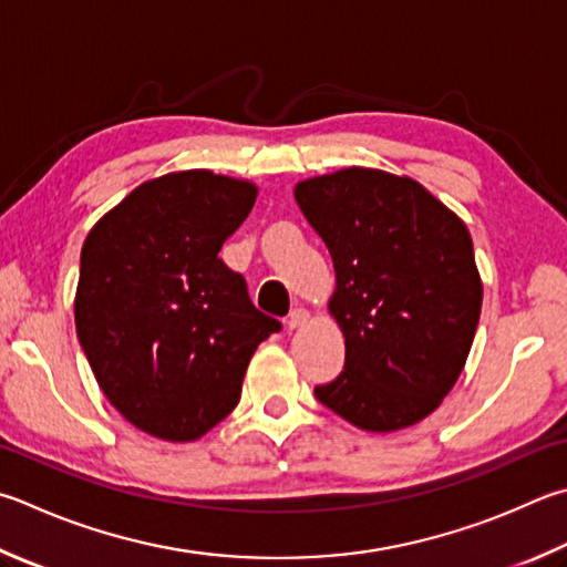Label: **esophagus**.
Returning a JSON list of instances; mask_svg holds the SVG:
<instances>
[{
	"mask_svg": "<svg viewBox=\"0 0 567 567\" xmlns=\"http://www.w3.org/2000/svg\"><path fill=\"white\" fill-rule=\"evenodd\" d=\"M307 322H310V312L305 310V307H295V310L290 312V317H287V329H302Z\"/></svg>",
	"mask_w": 567,
	"mask_h": 567,
	"instance_id": "34e87169",
	"label": "esophagus"
}]
</instances>
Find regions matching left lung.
<instances>
[{"mask_svg": "<svg viewBox=\"0 0 567 567\" xmlns=\"http://www.w3.org/2000/svg\"><path fill=\"white\" fill-rule=\"evenodd\" d=\"M334 262L327 310L344 372L315 396L349 424H419L454 389L476 334L483 282L458 215L409 176L349 166L295 183Z\"/></svg>", "mask_w": 567, "mask_h": 567, "instance_id": "1", "label": "left lung"}]
</instances>
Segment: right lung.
Here are the masks:
<instances>
[{"instance_id":"1","label":"right lung","mask_w":567,"mask_h":567,"mask_svg":"<svg viewBox=\"0 0 567 567\" xmlns=\"http://www.w3.org/2000/svg\"><path fill=\"white\" fill-rule=\"evenodd\" d=\"M255 198L248 178L176 171L136 185L86 235L79 342L111 406L151 436L185 444L220 424L280 329L218 257Z\"/></svg>"}]
</instances>
